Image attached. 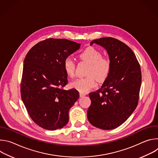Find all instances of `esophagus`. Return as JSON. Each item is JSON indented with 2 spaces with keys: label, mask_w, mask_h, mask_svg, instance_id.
<instances>
[{
  "label": "esophagus",
  "mask_w": 158,
  "mask_h": 158,
  "mask_svg": "<svg viewBox=\"0 0 158 158\" xmlns=\"http://www.w3.org/2000/svg\"><path fill=\"white\" fill-rule=\"evenodd\" d=\"M79 96H80V97L81 98H82V97H83V96H85V94H84V93H80L79 94Z\"/></svg>",
  "instance_id": "esophagus-1"
}]
</instances>
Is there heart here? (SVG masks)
<instances>
[{"label":"heart","mask_w":158,"mask_h":158,"mask_svg":"<svg viewBox=\"0 0 158 158\" xmlns=\"http://www.w3.org/2000/svg\"><path fill=\"white\" fill-rule=\"evenodd\" d=\"M81 59L90 64L87 74V77L79 78L71 84L72 87L81 93H84L96 85L94 77L99 81H104L110 71L111 64L110 60L107 58H103L102 54L93 48H87L82 51L80 54ZM64 69L66 74L70 77L75 74L76 62L71 57H67L64 61Z\"/></svg>","instance_id":"heart-1"}]
</instances>
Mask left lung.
Returning a JSON list of instances; mask_svg holds the SVG:
<instances>
[{"mask_svg": "<svg viewBox=\"0 0 158 158\" xmlns=\"http://www.w3.org/2000/svg\"><path fill=\"white\" fill-rule=\"evenodd\" d=\"M93 44L106 50L111 67L101 88L89 94L91 104L87 119L96 127L113 129L123 124L137 107L141 85L140 65L131 49L116 39L102 37L90 45Z\"/></svg>", "mask_w": 158, "mask_h": 158, "instance_id": "1", "label": "left lung"}]
</instances>
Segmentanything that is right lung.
I'll use <instances>...</instances> for the list:
<instances>
[{
	"label": "right lung",
	"mask_w": 158,
	"mask_h": 158,
	"mask_svg": "<svg viewBox=\"0 0 158 158\" xmlns=\"http://www.w3.org/2000/svg\"><path fill=\"white\" fill-rule=\"evenodd\" d=\"M81 44L65 39H48L32 47L24 61L21 98L33 121L56 130L69 121V110L79 99L75 89L64 90L67 74L64 61Z\"/></svg>",
	"instance_id": "add662e5"
}]
</instances>
